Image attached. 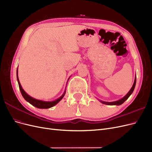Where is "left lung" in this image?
I'll list each match as a JSON object with an SVG mask.
<instances>
[{
    "instance_id": "obj_1",
    "label": "left lung",
    "mask_w": 152,
    "mask_h": 152,
    "mask_svg": "<svg viewBox=\"0 0 152 152\" xmlns=\"http://www.w3.org/2000/svg\"><path fill=\"white\" fill-rule=\"evenodd\" d=\"M136 81H137V80H136V77H135V79H134V83H133L132 88H131L130 91H129L127 93V94L126 95V96L125 97H123L122 99H120L118 101H116V102H102V101H101V102H102L103 104H108V105H120V104H121L122 103H123L125 102V101L129 98V96H130L131 94L133 93L134 89V87H135Z\"/></svg>"
}]
</instances>
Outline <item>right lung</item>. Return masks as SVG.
<instances>
[{
	"mask_svg": "<svg viewBox=\"0 0 152 152\" xmlns=\"http://www.w3.org/2000/svg\"><path fill=\"white\" fill-rule=\"evenodd\" d=\"M17 79H18L19 89H20V93L22 95V96L24 97V98L27 101V102H28L29 103H31L32 105L34 106L35 107H36L37 108L46 109V108H49L53 107V106L56 105L58 102H59L62 99H63V98L64 97V94L66 93V92H64V94L62 95V96L60 98H59L58 99H56L55 101H53V102H43V101H41V100H37V99H36L34 98L31 97L30 96H29V95H28L24 91V89H22V88L20 85V83L19 82V80L18 69H17Z\"/></svg>",
	"mask_w": 152,
	"mask_h": 152,
	"instance_id": "add662e5",
	"label": "right lung"
}]
</instances>
